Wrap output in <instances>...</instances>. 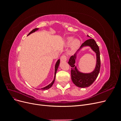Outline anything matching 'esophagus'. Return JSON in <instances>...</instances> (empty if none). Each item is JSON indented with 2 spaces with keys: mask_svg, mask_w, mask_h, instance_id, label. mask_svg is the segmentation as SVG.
Returning a JSON list of instances; mask_svg holds the SVG:
<instances>
[{
  "mask_svg": "<svg viewBox=\"0 0 121 121\" xmlns=\"http://www.w3.org/2000/svg\"><path fill=\"white\" fill-rule=\"evenodd\" d=\"M67 60V57L65 56V55H63V56H62L60 57V61L62 62L66 61Z\"/></svg>",
  "mask_w": 121,
  "mask_h": 121,
  "instance_id": "34e87169",
  "label": "esophagus"
}]
</instances>
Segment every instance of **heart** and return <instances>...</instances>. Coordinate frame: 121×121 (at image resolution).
Segmentation results:
<instances>
[{
	"label": "heart",
	"instance_id": "heart-1",
	"mask_svg": "<svg viewBox=\"0 0 121 121\" xmlns=\"http://www.w3.org/2000/svg\"><path fill=\"white\" fill-rule=\"evenodd\" d=\"M81 42L78 39H74L73 37H69L67 39L66 41L67 46H71V48L73 50L77 49L80 45Z\"/></svg>",
	"mask_w": 121,
	"mask_h": 121
}]
</instances>
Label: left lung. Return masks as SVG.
I'll return each instance as SVG.
<instances>
[{"mask_svg":"<svg viewBox=\"0 0 121 121\" xmlns=\"http://www.w3.org/2000/svg\"><path fill=\"white\" fill-rule=\"evenodd\" d=\"M87 37H90L87 35ZM85 47H89L96 53L97 56V62L96 67L94 70L90 73H83L80 72L75 65V60L77 57V54L81 50ZM68 64L71 65V78L73 82L75 85L80 88H85L90 86L95 80L99 74L100 69V52L99 47L95 41L93 39H89L84 42L80 48L78 50L74 56L69 58Z\"/></svg>","mask_w":121,"mask_h":121,"instance_id":"1","label":"left lung"}]
</instances>
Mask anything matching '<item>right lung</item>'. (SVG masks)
Wrapping results in <instances>:
<instances>
[{"mask_svg": "<svg viewBox=\"0 0 121 121\" xmlns=\"http://www.w3.org/2000/svg\"><path fill=\"white\" fill-rule=\"evenodd\" d=\"M38 30H39V28H35V29H33V30L31 31L30 33H29V34L28 35V36L29 35H30V34H32V33H34V32H36V31H38ZM60 60L58 59V60H57L56 63V65H55V67H54V79H53V80L52 82V83H51L50 84H49V85H48L47 86H45V87H43V88H41V89H38L47 90V89H48L49 88H50L52 86L54 82L55 79H56V72H57V69H58V66H59V65H60Z\"/></svg>", "mask_w": 121, "mask_h": 121, "instance_id": "add662e5", "label": "right lung"}]
</instances>
